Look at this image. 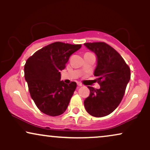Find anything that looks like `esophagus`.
<instances>
[{
    "label": "esophagus",
    "instance_id": "esophagus-1",
    "mask_svg": "<svg viewBox=\"0 0 150 150\" xmlns=\"http://www.w3.org/2000/svg\"><path fill=\"white\" fill-rule=\"evenodd\" d=\"M77 86H82L83 85L81 84H80V83H77Z\"/></svg>",
    "mask_w": 150,
    "mask_h": 150
}]
</instances>
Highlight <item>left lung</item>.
I'll return each mask as SVG.
<instances>
[{"label": "left lung", "mask_w": 150, "mask_h": 150, "mask_svg": "<svg viewBox=\"0 0 150 150\" xmlns=\"http://www.w3.org/2000/svg\"><path fill=\"white\" fill-rule=\"evenodd\" d=\"M84 45L97 57L94 75L100 86L99 89L88 86L90 95L84 100V107L93 116H106L120 103L131 77L130 69L120 54L106 43Z\"/></svg>", "instance_id": "1"}]
</instances>
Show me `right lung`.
Listing matches in <instances>:
<instances>
[{"instance_id": "obj_1", "label": "right lung", "mask_w": 150, "mask_h": 150, "mask_svg": "<svg viewBox=\"0 0 150 150\" xmlns=\"http://www.w3.org/2000/svg\"><path fill=\"white\" fill-rule=\"evenodd\" d=\"M81 47L54 42L30 57L24 66L32 99L41 112L57 116L65 112L77 87L75 81L67 84L61 81L60 71L65 69L70 56Z\"/></svg>"}]
</instances>
